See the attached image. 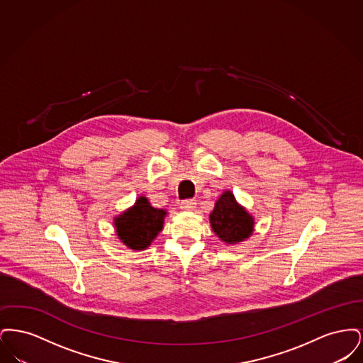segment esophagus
<instances>
[{"label":"esophagus","instance_id":"34e87169","mask_svg":"<svg viewBox=\"0 0 363 363\" xmlns=\"http://www.w3.org/2000/svg\"><path fill=\"white\" fill-rule=\"evenodd\" d=\"M196 200H184L182 203H181V209H184V211H193L194 208H196Z\"/></svg>","mask_w":363,"mask_h":363}]
</instances>
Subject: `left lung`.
<instances>
[{
  "label": "left lung",
  "instance_id": "left-lung-1",
  "mask_svg": "<svg viewBox=\"0 0 363 363\" xmlns=\"http://www.w3.org/2000/svg\"><path fill=\"white\" fill-rule=\"evenodd\" d=\"M213 233L228 245L247 240L255 230V218L240 206L230 190L219 197L209 215Z\"/></svg>",
  "mask_w": 363,
  "mask_h": 363
}]
</instances>
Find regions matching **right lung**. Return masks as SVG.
Masks as SVG:
<instances>
[{
	"label": "right lung",
	"instance_id": "right-lung-1",
	"mask_svg": "<svg viewBox=\"0 0 363 363\" xmlns=\"http://www.w3.org/2000/svg\"><path fill=\"white\" fill-rule=\"evenodd\" d=\"M164 209L154 208L147 197L140 196L133 207L114 218V227L122 243L133 250H144L162 231Z\"/></svg>",
	"mask_w": 363,
	"mask_h": 363
}]
</instances>
